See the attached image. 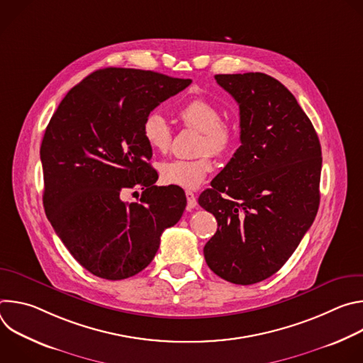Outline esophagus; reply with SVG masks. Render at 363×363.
Instances as JSON below:
<instances>
[{
    "mask_svg": "<svg viewBox=\"0 0 363 363\" xmlns=\"http://www.w3.org/2000/svg\"><path fill=\"white\" fill-rule=\"evenodd\" d=\"M185 195H186V201H188V210H194L195 206L198 205L195 194H194L192 191H186V192H185Z\"/></svg>",
    "mask_w": 363,
    "mask_h": 363,
    "instance_id": "esophagus-1",
    "label": "esophagus"
}]
</instances>
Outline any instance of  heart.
I'll use <instances>...</instances> for the list:
<instances>
[{"instance_id": "heart-1", "label": "heart", "mask_w": 363, "mask_h": 363, "mask_svg": "<svg viewBox=\"0 0 363 363\" xmlns=\"http://www.w3.org/2000/svg\"><path fill=\"white\" fill-rule=\"evenodd\" d=\"M179 118L186 126L201 130L198 152L194 160H171L160 165V177L165 185L184 189L198 188L214 169L211 153L225 155L233 150L237 142L234 129L223 122L221 111L208 99L194 97L184 103ZM142 135L147 146L158 153L169 150L172 143V128L160 112H150L142 123Z\"/></svg>"}]
</instances>
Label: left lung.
I'll return each mask as SVG.
<instances>
[{"label": "left lung", "mask_w": 363, "mask_h": 363, "mask_svg": "<svg viewBox=\"0 0 363 363\" xmlns=\"http://www.w3.org/2000/svg\"><path fill=\"white\" fill-rule=\"evenodd\" d=\"M240 108L241 145L199 195L217 233L203 247L208 267L234 284L277 273L319 210L322 147L296 97L264 73L217 74Z\"/></svg>", "instance_id": "left-lung-1"}]
</instances>
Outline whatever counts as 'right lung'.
Returning a JSON list of instances; mask_svg holds the SVG:
<instances>
[{
    "mask_svg": "<svg viewBox=\"0 0 363 363\" xmlns=\"http://www.w3.org/2000/svg\"><path fill=\"white\" fill-rule=\"evenodd\" d=\"M191 82L150 70H96L50 119L40 147L45 216L79 264L97 277L123 280L142 272L165 228L182 217L184 194L155 185L142 123ZM136 187L141 202L125 203L124 191Z\"/></svg>",
    "mask_w": 363,
    "mask_h": 363,
    "instance_id": "add662e5",
    "label": "right lung"
}]
</instances>
